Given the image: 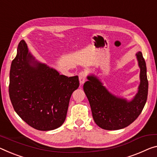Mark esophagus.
I'll return each instance as SVG.
<instances>
[{"mask_svg":"<svg viewBox=\"0 0 157 157\" xmlns=\"http://www.w3.org/2000/svg\"><path fill=\"white\" fill-rule=\"evenodd\" d=\"M78 77H79V83H80L81 85L85 83L86 79V73L84 71H81L78 74Z\"/></svg>","mask_w":157,"mask_h":157,"instance_id":"esophagus-1","label":"esophagus"}]
</instances>
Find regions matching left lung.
<instances>
[{"mask_svg":"<svg viewBox=\"0 0 157 157\" xmlns=\"http://www.w3.org/2000/svg\"><path fill=\"white\" fill-rule=\"evenodd\" d=\"M140 69V85L136 95L131 100L112 94L97 76L90 74L83 85V90L90 103L94 121L105 130H119L136 120L143 111L148 94L146 63L143 54H136Z\"/></svg>","mask_w":157,"mask_h":157,"instance_id":"obj_1","label":"left lung"}]
</instances>
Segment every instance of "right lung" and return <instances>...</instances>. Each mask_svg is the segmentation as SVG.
I'll return each mask as SVG.
<instances>
[{
    "mask_svg": "<svg viewBox=\"0 0 157 157\" xmlns=\"http://www.w3.org/2000/svg\"><path fill=\"white\" fill-rule=\"evenodd\" d=\"M78 86V76L60 75L36 59L25 40L19 43L10 71L9 95L14 111L28 125L43 131L61 126Z\"/></svg>",
    "mask_w": 157,
    "mask_h": 157,
    "instance_id": "1",
    "label": "right lung"
}]
</instances>
